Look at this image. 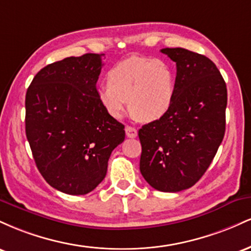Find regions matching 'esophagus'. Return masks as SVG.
<instances>
[{
	"mask_svg": "<svg viewBox=\"0 0 251 251\" xmlns=\"http://www.w3.org/2000/svg\"><path fill=\"white\" fill-rule=\"evenodd\" d=\"M125 132H126V135H127L128 138H135L138 134L137 129H135L134 127H132V126H126Z\"/></svg>",
	"mask_w": 251,
	"mask_h": 251,
	"instance_id": "esophagus-1",
	"label": "esophagus"
}]
</instances>
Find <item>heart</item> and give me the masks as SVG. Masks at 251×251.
I'll use <instances>...</instances> for the list:
<instances>
[{
  "label": "heart",
  "instance_id": "heart-1",
  "mask_svg": "<svg viewBox=\"0 0 251 251\" xmlns=\"http://www.w3.org/2000/svg\"><path fill=\"white\" fill-rule=\"evenodd\" d=\"M107 83L97 88L106 113L120 119L128 109L143 122H157L169 113L176 96L174 66L165 59L133 56L107 72Z\"/></svg>",
  "mask_w": 251,
  "mask_h": 251
}]
</instances>
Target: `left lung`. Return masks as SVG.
Instances as JSON below:
<instances>
[{
    "instance_id": "obj_1",
    "label": "left lung",
    "mask_w": 251,
    "mask_h": 251,
    "mask_svg": "<svg viewBox=\"0 0 251 251\" xmlns=\"http://www.w3.org/2000/svg\"><path fill=\"white\" fill-rule=\"evenodd\" d=\"M176 62V96L165 117L144 125L140 172L152 188H191L211 164L226 132V85L209 57L184 50H160Z\"/></svg>"
}]
</instances>
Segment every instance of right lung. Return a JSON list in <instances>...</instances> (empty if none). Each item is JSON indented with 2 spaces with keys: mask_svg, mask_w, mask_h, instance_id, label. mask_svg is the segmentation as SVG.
Returning a JSON list of instances; mask_svg holds the SVG:
<instances>
[{
  "mask_svg": "<svg viewBox=\"0 0 251 251\" xmlns=\"http://www.w3.org/2000/svg\"><path fill=\"white\" fill-rule=\"evenodd\" d=\"M103 54L87 53L47 65L25 94V135L40 174L68 195L101 183L109 155L125 139L124 125L97 98Z\"/></svg>",
  "mask_w": 251,
  "mask_h": 251,
  "instance_id": "1",
  "label": "right lung"
}]
</instances>
